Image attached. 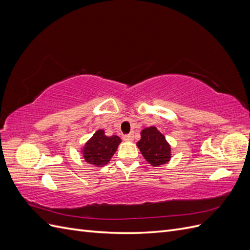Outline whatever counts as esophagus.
<instances>
[{
    "label": "esophagus",
    "instance_id": "1",
    "mask_svg": "<svg viewBox=\"0 0 250 250\" xmlns=\"http://www.w3.org/2000/svg\"><path fill=\"white\" fill-rule=\"evenodd\" d=\"M132 140H133V134H131V133L123 135V141H125V142H131Z\"/></svg>",
    "mask_w": 250,
    "mask_h": 250
}]
</instances>
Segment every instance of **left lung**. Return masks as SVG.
<instances>
[{"mask_svg":"<svg viewBox=\"0 0 250 250\" xmlns=\"http://www.w3.org/2000/svg\"><path fill=\"white\" fill-rule=\"evenodd\" d=\"M137 145L145 160L154 167L167 164L170 161V145L155 127L145 128L141 132V140Z\"/></svg>","mask_w":250,"mask_h":250,"instance_id":"8db88e82","label":"left lung"}]
</instances>
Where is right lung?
I'll list each match as a JSON object with an SVG mask.
<instances>
[{
    "label": "right lung",
    "mask_w": 250,
    "mask_h": 250,
    "mask_svg": "<svg viewBox=\"0 0 250 250\" xmlns=\"http://www.w3.org/2000/svg\"><path fill=\"white\" fill-rule=\"evenodd\" d=\"M120 143L121 139L118 135L106 137L104 130H98L83 149L84 161L96 167H102L110 161Z\"/></svg>",
    "instance_id": "1"
}]
</instances>
